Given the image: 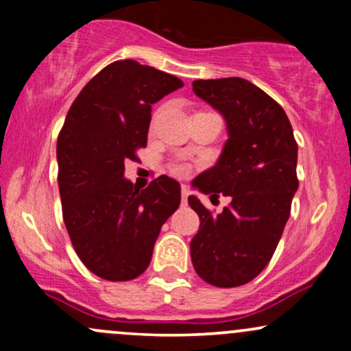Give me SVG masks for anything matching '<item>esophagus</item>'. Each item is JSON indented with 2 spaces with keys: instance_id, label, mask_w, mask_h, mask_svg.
I'll list each match as a JSON object with an SVG mask.
<instances>
[{
  "instance_id": "obj_1",
  "label": "esophagus",
  "mask_w": 351,
  "mask_h": 351,
  "mask_svg": "<svg viewBox=\"0 0 351 351\" xmlns=\"http://www.w3.org/2000/svg\"><path fill=\"white\" fill-rule=\"evenodd\" d=\"M189 196V189L186 186H181V199H183V204H186Z\"/></svg>"
}]
</instances>
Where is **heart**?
Instances as JSON below:
<instances>
[{"label": "heart", "instance_id": "b5f03b06", "mask_svg": "<svg viewBox=\"0 0 351 351\" xmlns=\"http://www.w3.org/2000/svg\"><path fill=\"white\" fill-rule=\"evenodd\" d=\"M171 171H173V175H176V176H186L188 175V167H186V165H183V163H176V165H173V167H171Z\"/></svg>", "mask_w": 351, "mask_h": 351}]
</instances>
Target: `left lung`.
<instances>
[{
  "label": "left lung",
  "mask_w": 351,
  "mask_h": 351,
  "mask_svg": "<svg viewBox=\"0 0 351 351\" xmlns=\"http://www.w3.org/2000/svg\"><path fill=\"white\" fill-rule=\"evenodd\" d=\"M193 92L223 115L228 132L216 165L193 188L223 193L231 204L215 216L188 196L199 216L191 263L208 284L237 287L263 272L279 244L299 188L297 143L284 108L249 80H195Z\"/></svg>",
  "instance_id": "left-lung-1"
}]
</instances>
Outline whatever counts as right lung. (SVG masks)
Returning a JSON list of instances; mask_svg holds the SVG:
<instances>
[{
  "instance_id": "add662e5",
  "label": "right lung",
  "mask_w": 351,
  "mask_h": 351,
  "mask_svg": "<svg viewBox=\"0 0 351 351\" xmlns=\"http://www.w3.org/2000/svg\"><path fill=\"white\" fill-rule=\"evenodd\" d=\"M183 87L175 75L125 59L104 67L69 108L58 138L62 216L79 259L106 280L145 272L181 188L162 175L136 189L125 160L147 147L152 106Z\"/></svg>"
}]
</instances>
